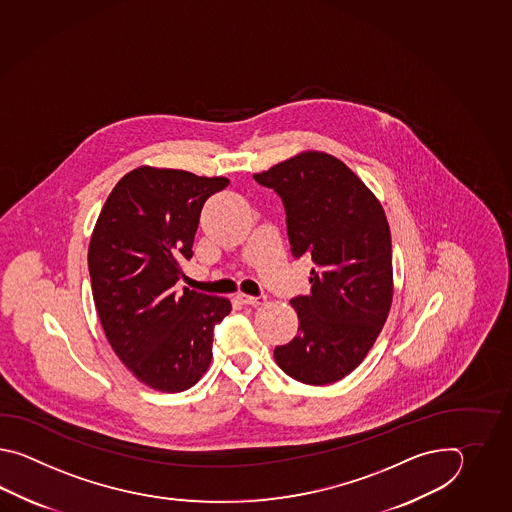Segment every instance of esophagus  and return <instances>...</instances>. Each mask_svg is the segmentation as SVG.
<instances>
[{
  "label": "esophagus",
  "mask_w": 512,
  "mask_h": 512,
  "mask_svg": "<svg viewBox=\"0 0 512 512\" xmlns=\"http://www.w3.org/2000/svg\"><path fill=\"white\" fill-rule=\"evenodd\" d=\"M238 298H240L241 302L245 305H261L265 304V296H251V294L238 293Z\"/></svg>",
  "instance_id": "esophagus-1"
}]
</instances>
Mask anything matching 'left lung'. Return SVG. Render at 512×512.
I'll list each match as a JSON object with an SVG mask.
<instances>
[{
	"label": "left lung",
	"mask_w": 512,
	"mask_h": 512,
	"mask_svg": "<svg viewBox=\"0 0 512 512\" xmlns=\"http://www.w3.org/2000/svg\"><path fill=\"white\" fill-rule=\"evenodd\" d=\"M282 196L294 258L311 256V293L291 300L298 335L274 349L296 381L324 386L359 366L393 300L392 234L381 201L335 155L305 150L254 174Z\"/></svg>",
	"instance_id": "1"
}]
</instances>
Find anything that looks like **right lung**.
Here are the masks:
<instances>
[{"label": "right lung", "instance_id": "add662e5", "mask_svg": "<svg viewBox=\"0 0 512 512\" xmlns=\"http://www.w3.org/2000/svg\"><path fill=\"white\" fill-rule=\"evenodd\" d=\"M227 177L139 166L120 179L98 214L87 265L109 346L146 386L185 392L208 370L223 296L175 293L192 258L201 208Z\"/></svg>", "mask_w": 512, "mask_h": 512}]
</instances>
